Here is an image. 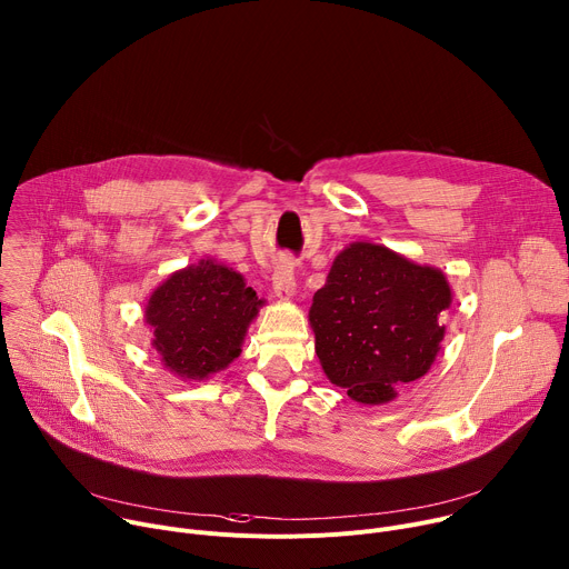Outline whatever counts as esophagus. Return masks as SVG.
Wrapping results in <instances>:
<instances>
[{"mask_svg": "<svg viewBox=\"0 0 569 569\" xmlns=\"http://www.w3.org/2000/svg\"><path fill=\"white\" fill-rule=\"evenodd\" d=\"M272 290H274V297L281 299V301L292 299V295H295V263L290 261V258H281V261L277 263L274 274H272Z\"/></svg>", "mask_w": 569, "mask_h": 569, "instance_id": "esophagus-1", "label": "esophagus"}]
</instances>
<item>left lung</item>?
I'll return each mask as SVG.
<instances>
[{
  "mask_svg": "<svg viewBox=\"0 0 569 569\" xmlns=\"http://www.w3.org/2000/svg\"><path fill=\"white\" fill-rule=\"evenodd\" d=\"M451 297L442 270L383 244L351 242L333 258L308 311L327 379L358 403L392 401L399 383L431 370Z\"/></svg>",
  "mask_w": 569,
  "mask_h": 569,
  "instance_id": "1",
  "label": "left lung"
}]
</instances>
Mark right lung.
<instances>
[{"mask_svg": "<svg viewBox=\"0 0 569 569\" xmlns=\"http://www.w3.org/2000/svg\"><path fill=\"white\" fill-rule=\"evenodd\" d=\"M266 306L244 277L216 258L172 272L144 303L151 347L181 381H206L242 351L249 325Z\"/></svg>", "mask_w": 569, "mask_h": 569, "instance_id": "obj_1", "label": "right lung"}]
</instances>
